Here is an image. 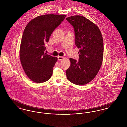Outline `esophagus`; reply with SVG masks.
<instances>
[{
	"label": "esophagus",
	"mask_w": 127,
	"mask_h": 127,
	"mask_svg": "<svg viewBox=\"0 0 127 127\" xmlns=\"http://www.w3.org/2000/svg\"><path fill=\"white\" fill-rule=\"evenodd\" d=\"M63 59H64V57H60V56H59V57H58V61H62Z\"/></svg>",
	"instance_id": "esophagus-1"
}]
</instances>
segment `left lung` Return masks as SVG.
<instances>
[{
	"label": "left lung",
	"mask_w": 127,
	"mask_h": 127,
	"mask_svg": "<svg viewBox=\"0 0 127 127\" xmlns=\"http://www.w3.org/2000/svg\"><path fill=\"white\" fill-rule=\"evenodd\" d=\"M66 20L74 28L76 46L79 48V61L70 58L66 69L67 79L78 85H84L97 75L102 63L103 41L96 25L81 16H73Z\"/></svg>",
	"instance_id": "obj_1"
}]
</instances>
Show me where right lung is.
<instances>
[{"mask_svg": "<svg viewBox=\"0 0 127 127\" xmlns=\"http://www.w3.org/2000/svg\"><path fill=\"white\" fill-rule=\"evenodd\" d=\"M66 17L54 14L38 16L25 29L20 44V59L25 72L36 83L47 81L52 75L58 58L45 53V44Z\"/></svg>", "mask_w": 127, "mask_h": 127, "instance_id": "1", "label": "right lung"}]
</instances>
